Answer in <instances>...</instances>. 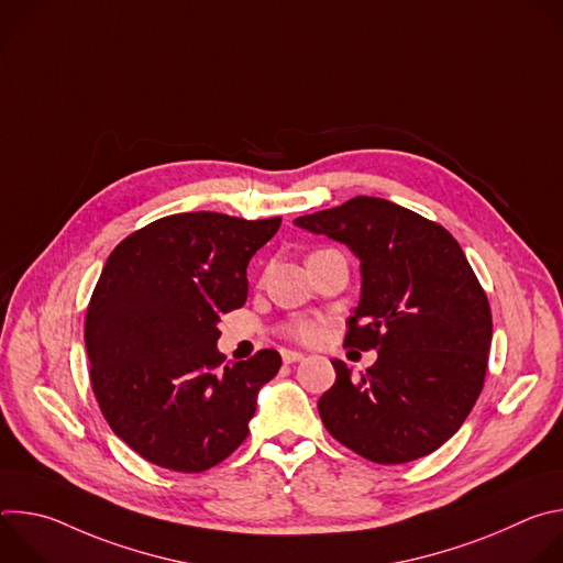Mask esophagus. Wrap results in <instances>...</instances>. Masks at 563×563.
<instances>
[{"instance_id": "obj_1", "label": "esophagus", "mask_w": 563, "mask_h": 563, "mask_svg": "<svg viewBox=\"0 0 563 563\" xmlns=\"http://www.w3.org/2000/svg\"><path fill=\"white\" fill-rule=\"evenodd\" d=\"M283 354V361L289 365V363H298V361H302V354L300 352H294V350H283L280 352Z\"/></svg>"}]
</instances>
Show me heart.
<instances>
[{"mask_svg":"<svg viewBox=\"0 0 563 563\" xmlns=\"http://www.w3.org/2000/svg\"><path fill=\"white\" fill-rule=\"evenodd\" d=\"M287 336L300 341V343H313L320 339V332H323V325L318 323V320H300V323L289 325Z\"/></svg>","mask_w":563,"mask_h":563,"instance_id":"obj_1","label":"heart"}]
</instances>
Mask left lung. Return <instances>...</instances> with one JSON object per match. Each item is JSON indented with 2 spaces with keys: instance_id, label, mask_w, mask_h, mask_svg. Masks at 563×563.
<instances>
[{
  "instance_id": "obj_1",
  "label": "left lung",
  "mask_w": 563,
  "mask_h": 563,
  "mask_svg": "<svg viewBox=\"0 0 563 563\" xmlns=\"http://www.w3.org/2000/svg\"><path fill=\"white\" fill-rule=\"evenodd\" d=\"M361 261V300L345 347L376 350L352 378L332 361L336 383L318 415L345 448L374 463H408L441 448L484 389L493 313L450 231L383 198L356 196L294 220Z\"/></svg>"
}]
</instances>
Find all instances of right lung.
Returning a JSON list of instances; mask_svg holds the SVG:
<instances>
[{"instance_id":"1","label":"right lung","mask_w":563,"mask_h":563,"mask_svg":"<svg viewBox=\"0 0 563 563\" xmlns=\"http://www.w3.org/2000/svg\"><path fill=\"white\" fill-rule=\"evenodd\" d=\"M280 218L213 211L159 218L124 238L93 289L85 341L111 430L142 459L202 472L250 434L276 350L222 363L220 313L247 300V265Z\"/></svg>"}]
</instances>
